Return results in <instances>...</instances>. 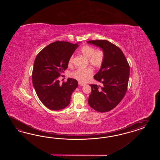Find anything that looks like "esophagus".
I'll list each match as a JSON object with an SVG mask.
<instances>
[{"label": "esophagus", "instance_id": "esophagus-1", "mask_svg": "<svg viewBox=\"0 0 160 160\" xmlns=\"http://www.w3.org/2000/svg\"><path fill=\"white\" fill-rule=\"evenodd\" d=\"M78 83L79 86H83L86 85V83H84V82H78Z\"/></svg>", "mask_w": 160, "mask_h": 160}]
</instances>
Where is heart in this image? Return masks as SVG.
<instances>
[{"mask_svg":"<svg viewBox=\"0 0 160 160\" xmlns=\"http://www.w3.org/2000/svg\"><path fill=\"white\" fill-rule=\"evenodd\" d=\"M80 52L88 58V63L95 68H99L104 62L105 53L102 48H96L92 46L85 44L80 48ZM74 62V56L72 55L68 60V65L72 66ZM93 71L91 68H78L70 73L72 78L80 81H85L87 78L92 75Z\"/></svg>","mask_w":160,"mask_h":160,"instance_id":"1","label":"heart"}]
</instances>
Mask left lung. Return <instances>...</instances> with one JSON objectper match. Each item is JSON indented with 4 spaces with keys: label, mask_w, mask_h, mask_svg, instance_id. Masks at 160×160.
I'll return each mask as SVG.
<instances>
[{
    "label": "left lung",
    "mask_w": 160,
    "mask_h": 160,
    "mask_svg": "<svg viewBox=\"0 0 160 160\" xmlns=\"http://www.w3.org/2000/svg\"><path fill=\"white\" fill-rule=\"evenodd\" d=\"M103 50L104 62L94 76L101 85L90 84L88 104L94 110L107 112L114 108L126 95L130 76V66L120 48L106 40H89Z\"/></svg>",
    "instance_id": "obj_1"
}]
</instances>
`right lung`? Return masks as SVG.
<instances>
[{"mask_svg":"<svg viewBox=\"0 0 160 160\" xmlns=\"http://www.w3.org/2000/svg\"><path fill=\"white\" fill-rule=\"evenodd\" d=\"M78 44L56 41L43 48L34 60L32 82L40 100L52 110L68 106L78 81L68 78L60 83L58 78L68 68L70 57L78 48Z\"/></svg>","mask_w":160,"mask_h":160,"instance_id":"1","label":"right lung"}]
</instances>
